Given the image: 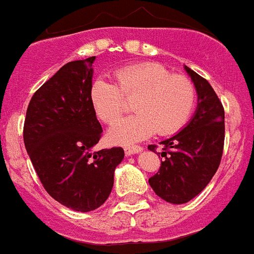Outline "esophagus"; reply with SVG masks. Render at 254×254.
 <instances>
[{
  "label": "esophagus",
  "mask_w": 254,
  "mask_h": 254,
  "mask_svg": "<svg viewBox=\"0 0 254 254\" xmlns=\"http://www.w3.org/2000/svg\"><path fill=\"white\" fill-rule=\"evenodd\" d=\"M142 151V147L141 146H127L125 147V152L126 155H133V154H138V152Z\"/></svg>",
  "instance_id": "34e87169"
}]
</instances>
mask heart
Wrapping results in <instances>:
<instances>
[{"mask_svg":"<svg viewBox=\"0 0 254 254\" xmlns=\"http://www.w3.org/2000/svg\"><path fill=\"white\" fill-rule=\"evenodd\" d=\"M134 100V116L118 121L108 131L113 143H132L155 131L167 136L179 131L190 120L196 104V87L190 78L172 73L159 64H138L116 72V84L96 78L90 86V102L99 120L111 125Z\"/></svg>","mask_w":254,"mask_h":254,"instance_id":"1","label":"heart"}]
</instances>
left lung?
Here are the masks:
<instances>
[{"mask_svg": "<svg viewBox=\"0 0 254 254\" xmlns=\"http://www.w3.org/2000/svg\"><path fill=\"white\" fill-rule=\"evenodd\" d=\"M197 91V108L190 122L174 136L161 141L164 161L149 179L154 192L167 202L181 205L203 190L223 156L225 114L206 78L185 66ZM149 150L155 151V145Z\"/></svg>", "mask_w": 254, "mask_h": 254, "instance_id": "obj_1", "label": "left lung"}]
</instances>
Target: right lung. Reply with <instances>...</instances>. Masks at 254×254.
<instances>
[{"instance_id": "right-lung-1", "label": "right lung", "mask_w": 254, "mask_h": 254, "mask_svg": "<svg viewBox=\"0 0 254 254\" xmlns=\"http://www.w3.org/2000/svg\"><path fill=\"white\" fill-rule=\"evenodd\" d=\"M94 61L61 67L35 91L24 123V143L44 190L80 212L107 201L125 158L122 147L93 150L103 132L90 102Z\"/></svg>"}]
</instances>
